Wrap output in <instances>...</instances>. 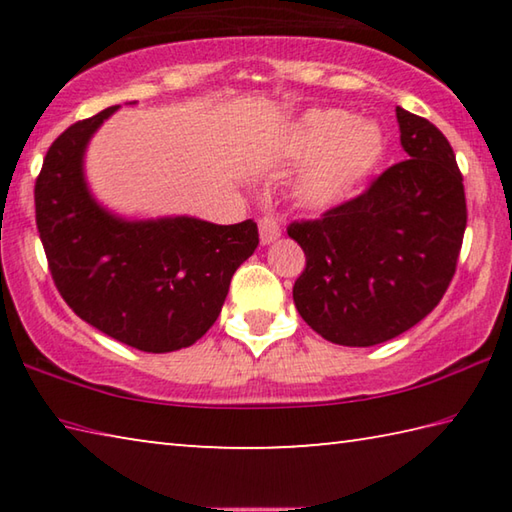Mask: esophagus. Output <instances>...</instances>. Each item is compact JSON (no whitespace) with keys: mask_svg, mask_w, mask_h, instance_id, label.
<instances>
[{"mask_svg":"<svg viewBox=\"0 0 512 512\" xmlns=\"http://www.w3.org/2000/svg\"><path fill=\"white\" fill-rule=\"evenodd\" d=\"M280 235V225L273 219H259V241H262V246L273 244V241L280 239Z\"/></svg>","mask_w":512,"mask_h":512,"instance_id":"34e87169","label":"esophagus"}]
</instances>
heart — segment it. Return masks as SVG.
<instances>
[{"label": "heart", "instance_id": "1", "mask_svg": "<svg viewBox=\"0 0 512 512\" xmlns=\"http://www.w3.org/2000/svg\"><path fill=\"white\" fill-rule=\"evenodd\" d=\"M291 151L314 155L296 178V198L309 210H329L354 194L384 153V133L345 110H311L291 137Z\"/></svg>", "mask_w": 512, "mask_h": 512}]
</instances>
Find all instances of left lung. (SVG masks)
<instances>
[{
    "mask_svg": "<svg viewBox=\"0 0 512 512\" xmlns=\"http://www.w3.org/2000/svg\"><path fill=\"white\" fill-rule=\"evenodd\" d=\"M409 160L318 221L289 225L307 255L293 284L302 320L325 341L370 348L418 325L452 282L467 223L463 176L431 121L395 108Z\"/></svg>",
    "mask_w": 512,
    "mask_h": 512,
    "instance_id": "obj_1",
    "label": "left lung"
}]
</instances>
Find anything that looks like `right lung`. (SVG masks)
Returning <instances> with one entry per match:
<instances>
[{
    "label": "right lung",
    "mask_w": 512,
    "mask_h": 512,
    "mask_svg": "<svg viewBox=\"0 0 512 512\" xmlns=\"http://www.w3.org/2000/svg\"><path fill=\"white\" fill-rule=\"evenodd\" d=\"M106 108L49 146L36 183V223L60 296L76 316L135 350L189 348L214 325L237 268L259 244L257 223L196 216H124L85 176Z\"/></svg>",
    "instance_id": "right-lung-1"
}]
</instances>
